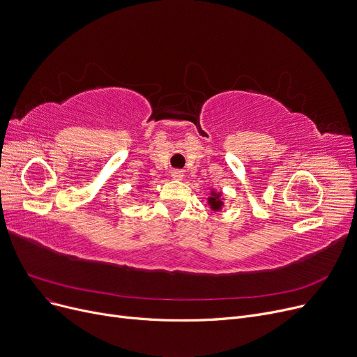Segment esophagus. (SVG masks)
<instances>
[{
    "label": "esophagus",
    "instance_id": "obj_1",
    "mask_svg": "<svg viewBox=\"0 0 357 357\" xmlns=\"http://www.w3.org/2000/svg\"><path fill=\"white\" fill-rule=\"evenodd\" d=\"M172 178L175 179V181H182L183 179V172L182 171H172Z\"/></svg>",
    "mask_w": 357,
    "mask_h": 357
}]
</instances>
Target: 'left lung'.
Wrapping results in <instances>:
<instances>
[{
	"mask_svg": "<svg viewBox=\"0 0 357 357\" xmlns=\"http://www.w3.org/2000/svg\"><path fill=\"white\" fill-rule=\"evenodd\" d=\"M224 201H226V198H224V194L221 191H217L215 188H211L210 197L207 198V204H208V207L213 213L222 211Z\"/></svg>",
	"mask_w": 357,
	"mask_h": 357,
	"instance_id": "left-lung-1",
	"label": "left lung"
}]
</instances>
